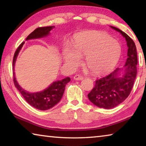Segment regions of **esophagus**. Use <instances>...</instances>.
Segmentation results:
<instances>
[{
	"instance_id": "1",
	"label": "esophagus",
	"mask_w": 146,
	"mask_h": 146,
	"mask_svg": "<svg viewBox=\"0 0 146 146\" xmlns=\"http://www.w3.org/2000/svg\"><path fill=\"white\" fill-rule=\"evenodd\" d=\"M74 79L76 80H82L83 79V76L80 75H75L74 76Z\"/></svg>"
}]
</instances>
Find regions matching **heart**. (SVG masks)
Masks as SVG:
<instances>
[{
    "mask_svg": "<svg viewBox=\"0 0 146 146\" xmlns=\"http://www.w3.org/2000/svg\"><path fill=\"white\" fill-rule=\"evenodd\" d=\"M73 48L67 47L64 51V60L69 67L75 69L81 62V56H86V66L97 75L111 71L122 51L117 40L102 31H90L76 36Z\"/></svg>",
    "mask_w": 146,
    "mask_h": 146,
    "instance_id": "1",
    "label": "heart"
}]
</instances>
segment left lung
<instances>
[{
    "mask_svg": "<svg viewBox=\"0 0 146 146\" xmlns=\"http://www.w3.org/2000/svg\"><path fill=\"white\" fill-rule=\"evenodd\" d=\"M111 27L120 32L127 42V58L123 70L124 73L120 76V71L122 70L117 68L108 75L97 79L95 87L88 95L93 104L107 110L119 105L129 95L137 76L138 64L137 48L134 41L122 30Z\"/></svg>",
    "mask_w": 146,
    "mask_h": 146,
    "instance_id": "left-lung-1",
    "label": "left lung"
}]
</instances>
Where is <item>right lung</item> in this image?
I'll list each match as a JSON object with an SVG mask.
<instances>
[{"label": "right lung", "instance_id": "add662e5", "mask_svg": "<svg viewBox=\"0 0 146 146\" xmlns=\"http://www.w3.org/2000/svg\"><path fill=\"white\" fill-rule=\"evenodd\" d=\"M55 28V26H48V27H40L31 33L26 38V40H30V39L38 38L44 37L48 35L49 31L51 29ZM24 42L21 44L18 48L17 49L15 53L14 54L13 59V68L14 70V65L15 63L17 55L23 47ZM13 82L15 86L21 93L24 99L28 102L29 105L33 106L35 108L37 109L38 110H48L55 106L56 104L60 102V99L62 97L63 94L65 90L66 85L70 82L71 79L70 77H66L61 80H58L56 82H53L42 91L38 93H31L28 91L23 90L21 86L19 85L18 82H17L15 76V72H13Z\"/></svg>", "mask_w": 146, "mask_h": 146}]
</instances>
